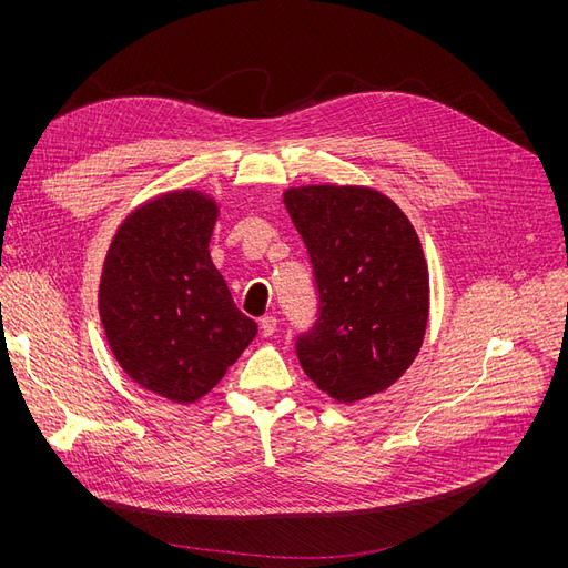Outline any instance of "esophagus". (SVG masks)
<instances>
[{"instance_id": "34e87169", "label": "esophagus", "mask_w": 568, "mask_h": 568, "mask_svg": "<svg viewBox=\"0 0 568 568\" xmlns=\"http://www.w3.org/2000/svg\"><path fill=\"white\" fill-rule=\"evenodd\" d=\"M276 326H278V322H276V317H272V315H266V317L260 320V332H262L264 338L274 336V334H276Z\"/></svg>"}]
</instances>
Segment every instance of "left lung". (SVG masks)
Instances as JSON below:
<instances>
[{
	"label": "left lung",
	"instance_id": "left-lung-1",
	"mask_svg": "<svg viewBox=\"0 0 568 568\" xmlns=\"http://www.w3.org/2000/svg\"><path fill=\"white\" fill-rule=\"evenodd\" d=\"M320 294V317L296 338L317 389L356 403L396 384L422 349L430 283L419 234L368 186L313 184L283 193Z\"/></svg>",
	"mask_w": 568,
	"mask_h": 568
}]
</instances>
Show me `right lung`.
Returning <instances> with one entry per match:
<instances>
[{"label": "right lung", "mask_w": 568, "mask_h": 568, "mask_svg": "<svg viewBox=\"0 0 568 568\" xmlns=\"http://www.w3.org/2000/svg\"><path fill=\"white\" fill-rule=\"evenodd\" d=\"M216 219V200L202 191L146 200L114 232L99 285L116 364L182 405L212 392L257 334L209 255Z\"/></svg>", "instance_id": "add662e5"}]
</instances>
